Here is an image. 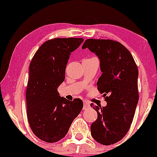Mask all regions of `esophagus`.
Instances as JSON below:
<instances>
[{
    "label": "esophagus",
    "mask_w": 157,
    "mask_h": 157,
    "mask_svg": "<svg viewBox=\"0 0 157 157\" xmlns=\"http://www.w3.org/2000/svg\"><path fill=\"white\" fill-rule=\"evenodd\" d=\"M90 106V105L89 103H88L86 101H83V109H88Z\"/></svg>",
    "instance_id": "34e87169"
}]
</instances>
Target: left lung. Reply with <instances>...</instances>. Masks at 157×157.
<instances>
[{
    "label": "left lung",
    "instance_id": "left-lung-1",
    "mask_svg": "<svg viewBox=\"0 0 157 157\" xmlns=\"http://www.w3.org/2000/svg\"><path fill=\"white\" fill-rule=\"evenodd\" d=\"M88 48L100 59L102 74L97 88L107 105L91 106L98 113L91 124V134L97 142L111 145L119 141L129 130L139 101V71L129 51L119 42L109 39L86 40Z\"/></svg>",
    "mask_w": 157,
    "mask_h": 157
}]
</instances>
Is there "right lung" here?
<instances>
[{
    "label": "right lung",
    "instance_id": "obj_1",
    "mask_svg": "<svg viewBox=\"0 0 157 157\" xmlns=\"http://www.w3.org/2000/svg\"><path fill=\"white\" fill-rule=\"evenodd\" d=\"M83 42L81 38L46 40L30 63L25 92L28 121L33 134L46 142L54 143L63 139L83 108L80 98L68 101L58 92V87L65 79L71 53Z\"/></svg>",
    "mask_w": 157,
    "mask_h": 157
}]
</instances>
